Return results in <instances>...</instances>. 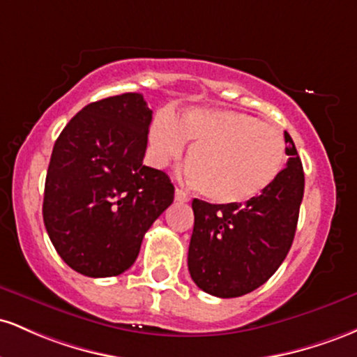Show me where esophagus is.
<instances>
[{
  "label": "esophagus",
  "instance_id": "34e87169",
  "mask_svg": "<svg viewBox=\"0 0 357 357\" xmlns=\"http://www.w3.org/2000/svg\"><path fill=\"white\" fill-rule=\"evenodd\" d=\"M175 200L177 202H189L190 197L182 189H175Z\"/></svg>",
  "mask_w": 357,
  "mask_h": 357
}]
</instances>
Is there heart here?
I'll return each instance as SVG.
<instances>
[{
  "label": "heart",
  "instance_id": "1",
  "mask_svg": "<svg viewBox=\"0 0 357 357\" xmlns=\"http://www.w3.org/2000/svg\"><path fill=\"white\" fill-rule=\"evenodd\" d=\"M155 165L167 167L192 143L187 177L211 202L239 206L275 182L287 162L285 135L258 118L229 109L194 107L178 118L168 111L150 126Z\"/></svg>",
  "mask_w": 357,
  "mask_h": 357
}]
</instances>
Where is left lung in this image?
<instances>
[{"label": "left lung", "instance_id": "obj_1", "mask_svg": "<svg viewBox=\"0 0 357 357\" xmlns=\"http://www.w3.org/2000/svg\"><path fill=\"white\" fill-rule=\"evenodd\" d=\"M287 167L258 197L224 206L192 200L189 271L200 290L234 298L261 287L294 243L303 199V167L285 131Z\"/></svg>", "mask_w": 357, "mask_h": 357}]
</instances>
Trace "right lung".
<instances>
[{
  "label": "right lung",
  "mask_w": 357,
  "mask_h": 357,
  "mask_svg": "<svg viewBox=\"0 0 357 357\" xmlns=\"http://www.w3.org/2000/svg\"><path fill=\"white\" fill-rule=\"evenodd\" d=\"M151 109L126 92L87 104L55 142L43 222L60 258L91 278L121 275L174 202L165 172L143 165Z\"/></svg>",
  "instance_id": "add662e5"
}]
</instances>
